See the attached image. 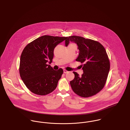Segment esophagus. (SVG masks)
I'll use <instances>...</instances> for the list:
<instances>
[{
	"mask_svg": "<svg viewBox=\"0 0 130 130\" xmlns=\"http://www.w3.org/2000/svg\"><path fill=\"white\" fill-rule=\"evenodd\" d=\"M63 72H64V73L65 74H66V73H67L68 72V71H67V70H65V69H64V70H63Z\"/></svg>",
	"mask_w": 130,
	"mask_h": 130,
	"instance_id": "obj_1",
	"label": "esophagus"
}]
</instances>
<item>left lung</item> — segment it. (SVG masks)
<instances>
[{
    "instance_id": "8db88e82",
    "label": "left lung",
    "mask_w": 130,
    "mask_h": 130,
    "mask_svg": "<svg viewBox=\"0 0 130 130\" xmlns=\"http://www.w3.org/2000/svg\"><path fill=\"white\" fill-rule=\"evenodd\" d=\"M70 41L78 45L79 53L76 60L83 63L82 67L84 72L81 77L73 72L75 78L70 81L71 88L81 97L94 95L103 88L110 70V61L105 49L98 41L79 36L67 37L66 46Z\"/></svg>"
}]
</instances>
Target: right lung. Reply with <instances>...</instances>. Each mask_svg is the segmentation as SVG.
I'll list each match as a JSON object with an SVG mask.
<instances>
[{
	"mask_svg": "<svg viewBox=\"0 0 130 130\" xmlns=\"http://www.w3.org/2000/svg\"><path fill=\"white\" fill-rule=\"evenodd\" d=\"M67 38L43 36L30 42L23 50L20 57V77L34 93L46 95L57 87L63 71L61 68L53 70L47 62H52L54 48Z\"/></svg>",
	"mask_w": 130,
	"mask_h": 130,
	"instance_id": "right-lung-1",
	"label": "right lung"
}]
</instances>
